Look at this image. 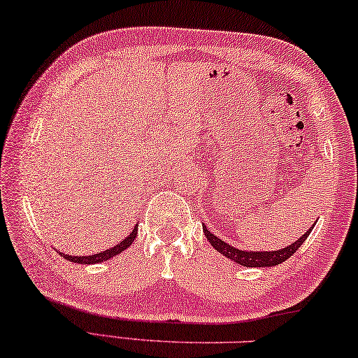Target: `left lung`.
<instances>
[{"label": "left lung", "mask_w": 358, "mask_h": 358, "mask_svg": "<svg viewBox=\"0 0 358 358\" xmlns=\"http://www.w3.org/2000/svg\"><path fill=\"white\" fill-rule=\"evenodd\" d=\"M203 232H205L206 238L210 240L213 248H216L221 255L229 257V259H232L234 262L241 264V266L245 267H272V266H278V264H282L283 261H287L288 257L293 256L294 252L301 248V245L304 243L307 236H309L310 230H307V232L302 235L298 241L291 243L289 246H287V248L278 250V251H261V252L236 250L234 246L225 243V241H222L221 238H217V236L211 234L206 227H203Z\"/></svg>", "instance_id": "obj_1"}]
</instances>
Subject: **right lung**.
Returning a JSON list of instances; mask_svg holds the SVG:
<instances>
[{
	"instance_id": "add662e5",
	"label": "right lung",
	"mask_w": 358,
	"mask_h": 358,
	"mask_svg": "<svg viewBox=\"0 0 358 358\" xmlns=\"http://www.w3.org/2000/svg\"><path fill=\"white\" fill-rule=\"evenodd\" d=\"M137 235V227H134L133 232H131L128 236L123 241H120L118 245L112 246V248H108L102 252H97V255H92V256H69V255H64V252H60V256L65 257L67 261L71 262H78V264H96V262H102V261H107L110 257L117 256L122 252L123 250L128 248V246L133 245V241Z\"/></svg>"
}]
</instances>
